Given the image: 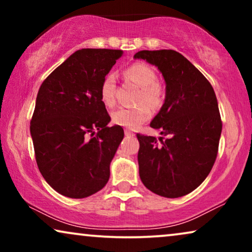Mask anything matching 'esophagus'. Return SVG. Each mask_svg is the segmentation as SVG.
I'll list each match as a JSON object with an SVG mask.
<instances>
[{"label":"esophagus","instance_id":"esophagus-1","mask_svg":"<svg viewBox=\"0 0 252 252\" xmlns=\"http://www.w3.org/2000/svg\"><path fill=\"white\" fill-rule=\"evenodd\" d=\"M125 135H126V136H133L134 133L130 132L129 129H125Z\"/></svg>","mask_w":252,"mask_h":252}]
</instances>
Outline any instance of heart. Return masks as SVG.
<instances>
[{
	"mask_svg": "<svg viewBox=\"0 0 252 252\" xmlns=\"http://www.w3.org/2000/svg\"><path fill=\"white\" fill-rule=\"evenodd\" d=\"M124 77L137 87L136 101L141 103L135 108H119L112 112L111 118L116 125L134 129L141 124L147 122L151 117V108L157 109L163 104L165 99L164 86L157 80L156 72L149 65L144 63H134L124 71ZM99 96L106 106H112L116 103V77L108 73L103 78L99 87Z\"/></svg>",
	"mask_w": 252,
	"mask_h": 252,
	"instance_id": "1",
	"label": "heart"
}]
</instances>
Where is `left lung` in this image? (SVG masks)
I'll return each mask as SVG.
<instances>
[{
    "label": "left lung",
    "instance_id": "left-lung-1",
    "mask_svg": "<svg viewBox=\"0 0 252 252\" xmlns=\"http://www.w3.org/2000/svg\"><path fill=\"white\" fill-rule=\"evenodd\" d=\"M134 58L156 65L166 82L165 103L150 126L168 137L158 143L136 134L141 181L163 197H181L205 180L218 155L222 122L215 91L178 51L142 50Z\"/></svg>",
    "mask_w": 252,
    "mask_h": 252
}]
</instances>
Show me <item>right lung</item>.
Listing matches in <instances>:
<instances>
[{
    "instance_id": "right-lung-1",
    "label": "right lung",
    "mask_w": 252,
    "mask_h": 252,
    "mask_svg": "<svg viewBox=\"0 0 252 252\" xmlns=\"http://www.w3.org/2000/svg\"><path fill=\"white\" fill-rule=\"evenodd\" d=\"M123 50L75 51L42 82L31 120L37 167L51 188L71 198L104 187L124 139L99 96L103 78Z\"/></svg>"
}]
</instances>
